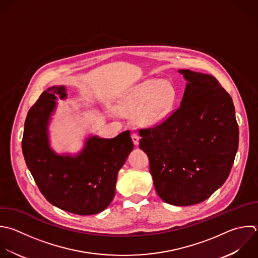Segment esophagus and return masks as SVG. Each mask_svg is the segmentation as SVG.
I'll return each instance as SVG.
<instances>
[{
	"label": "esophagus",
	"instance_id": "esophagus-1",
	"mask_svg": "<svg viewBox=\"0 0 258 258\" xmlns=\"http://www.w3.org/2000/svg\"><path fill=\"white\" fill-rule=\"evenodd\" d=\"M131 137H132V140H133V143L135 144V145H137L138 143H139V139H140V137H139V135L138 134H136V133H133L132 135H131Z\"/></svg>",
	"mask_w": 258,
	"mask_h": 258
}]
</instances>
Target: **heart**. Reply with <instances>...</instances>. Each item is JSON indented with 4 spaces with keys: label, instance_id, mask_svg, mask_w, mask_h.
I'll return each mask as SVG.
<instances>
[{
    "label": "heart",
    "instance_id": "obj_1",
    "mask_svg": "<svg viewBox=\"0 0 258 258\" xmlns=\"http://www.w3.org/2000/svg\"><path fill=\"white\" fill-rule=\"evenodd\" d=\"M175 97V90L170 83L148 80L127 92L121 101L120 111L126 116L136 113L138 124L150 126L170 112Z\"/></svg>",
    "mask_w": 258,
    "mask_h": 258
}]
</instances>
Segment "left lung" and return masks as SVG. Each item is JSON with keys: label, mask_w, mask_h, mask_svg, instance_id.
<instances>
[{"label": "left lung", "mask_w": 258, "mask_h": 258, "mask_svg": "<svg viewBox=\"0 0 258 258\" xmlns=\"http://www.w3.org/2000/svg\"><path fill=\"white\" fill-rule=\"evenodd\" d=\"M180 106L161 123L138 130L156 192L174 206L207 200L227 179L238 149L232 98L210 75L180 70Z\"/></svg>", "instance_id": "left-lung-1"}]
</instances>
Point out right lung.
<instances>
[{"label": "right lung", "mask_w": 258, "mask_h": 258, "mask_svg": "<svg viewBox=\"0 0 258 258\" xmlns=\"http://www.w3.org/2000/svg\"><path fill=\"white\" fill-rule=\"evenodd\" d=\"M63 86L44 91L30 108L24 125L22 151L26 164L45 199L77 215L104 211L115 196L117 174L133 149L130 131L114 138L91 137L77 157L55 154L48 144L47 124Z\"/></svg>", "instance_id": "1"}]
</instances>
